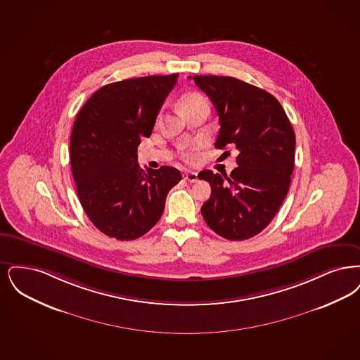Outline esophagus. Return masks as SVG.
I'll list each match as a JSON object with an SVG mask.
<instances>
[{
	"instance_id": "esophagus-1",
	"label": "esophagus",
	"mask_w": 360,
	"mask_h": 360,
	"mask_svg": "<svg viewBox=\"0 0 360 360\" xmlns=\"http://www.w3.org/2000/svg\"><path fill=\"white\" fill-rule=\"evenodd\" d=\"M184 180H187L189 183H196L198 181V173L195 172H184L183 173Z\"/></svg>"
}]
</instances>
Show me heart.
Segmentation results:
<instances>
[{
  "label": "heart",
  "instance_id": "obj_1",
  "mask_svg": "<svg viewBox=\"0 0 360 360\" xmlns=\"http://www.w3.org/2000/svg\"><path fill=\"white\" fill-rule=\"evenodd\" d=\"M207 103V99L203 95L198 94V93H191V94L184 95L181 99V106L184 111L193 106L198 105H204ZM180 157L186 161V162H193L196 160V146L195 145H186L180 149Z\"/></svg>",
  "mask_w": 360,
  "mask_h": 360
}]
</instances>
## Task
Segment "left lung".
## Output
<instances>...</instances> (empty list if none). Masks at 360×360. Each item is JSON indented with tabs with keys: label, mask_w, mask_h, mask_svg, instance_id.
Listing matches in <instances>:
<instances>
[{
	"label": "left lung",
	"mask_w": 360,
	"mask_h": 360,
	"mask_svg": "<svg viewBox=\"0 0 360 360\" xmlns=\"http://www.w3.org/2000/svg\"><path fill=\"white\" fill-rule=\"evenodd\" d=\"M193 80L219 115L215 146L238 150V167L230 177L207 169L199 173L211 186L202 215L220 236L249 239L276 217L290 187L293 127L281 103L262 89L231 77L195 75Z\"/></svg>",
	"instance_id": "left-lung-1"
}]
</instances>
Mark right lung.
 <instances>
[{"label":"right lung","mask_w":360,"mask_h":360,"mask_svg":"<svg viewBox=\"0 0 360 360\" xmlns=\"http://www.w3.org/2000/svg\"><path fill=\"white\" fill-rule=\"evenodd\" d=\"M179 74L125 79L101 87L74 122L70 160L79 202L95 227L118 240L146 234L161 218L172 167L141 169L137 146L149 137Z\"/></svg>","instance_id":"add662e5"}]
</instances>
